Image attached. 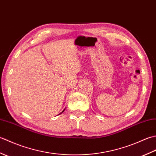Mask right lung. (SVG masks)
Listing matches in <instances>:
<instances>
[{"label": "right lung", "instance_id": "obj_1", "mask_svg": "<svg viewBox=\"0 0 156 156\" xmlns=\"http://www.w3.org/2000/svg\"><path fill=\"white\" fill-rule=\"evenodd\" d=\"M64 111H65V108H64V111H62V112H61V113H60V114H62V112H64Z\"/></svg>", "mask_w": 156, "mask_h": 156}]
</instances>
